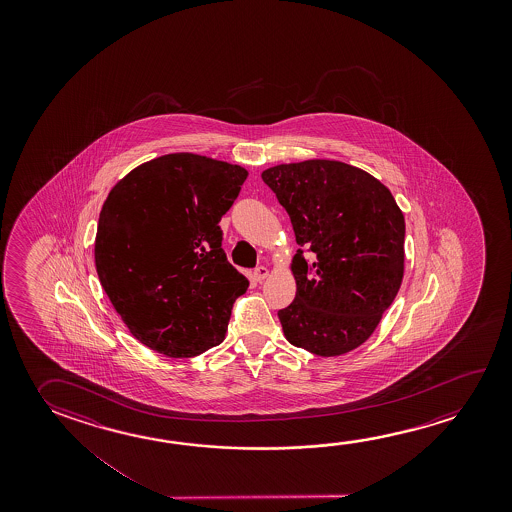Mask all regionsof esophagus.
I'll return each mask as SVG.
<instances>
[{"label": "esophagus", "instance_id": "obj_1", "mask_svg": "<svg viewBox=\"0 0 512 512\" xmlns=\"http://www.w3.org/2000/svg\"><path fill=\"white\" fill-rule=\"evenodd\" d=\"M269 271L266 266H259V268L253 269V278L257 280V282H262L264 278L268 277Z\"/></svg>", "mask_w": 512, "mask_h": 512}]
</instances>
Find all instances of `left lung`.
I'll return each mask as SVG.
<instances>
[{
  "instance_id": "1",
  "label": "left lung",
  "mask_w": 512,
  "mask_h": 512,
  "mask_svg": "<svg viewBox=\"0 0 512 512\" xmlns=\"http://www.w3.org/2000/svg\"><path fill=\"white\" fill-rule=\"evenodd\" d=\"M262 180L300 244L291 264L296 296L278 310L285 339L319 357L352 352L402 285V210L375 176L339 160L280 164Z\"/></svg>"
}]
</instances>
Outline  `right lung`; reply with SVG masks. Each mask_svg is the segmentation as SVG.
I'll return each mask as SVG.
<instances>
[{"mask_svg": "<svg viewBox=\"0 0 512 512\" xmlns=\"http://www.w3.org/2000/svg\"><path fill=\"white\" fill-rule=\"evenodd\" d=\"M248 171L194 153L132 169L103 203L94 243L101 287L132 336L173 359L227 334L250 282L227 260L219 221Z\"/></svg>", "mask_w": 512, "mask_h": 512, "instance_id": "add662e5", "label": "right lung"}]
</instances>
